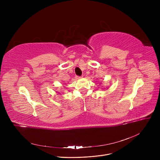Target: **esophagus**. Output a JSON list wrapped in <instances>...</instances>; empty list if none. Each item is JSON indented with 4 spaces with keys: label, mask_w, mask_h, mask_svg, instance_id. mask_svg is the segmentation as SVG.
<instances>
[{
    "label": "esophagus",
    "mask_w": 160,
    "mask_h": 160,
    "mask_svg": "<svg viewBox=\"0 0 160 160\" xmlns=\"http://www.w3.org/2000/svg\"><path fill=\"white\" fill-rule=\"evenodd\" d=\"M82 77H77V78H78V79H80V78H81Z\"/></svg>",
    "instance_id": "obj_1"
}]
</instances>
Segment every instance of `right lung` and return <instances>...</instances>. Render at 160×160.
Masks as SVG:
<instances>
[{"instance_id": "right-lung-1", "label": "right lung", "mask_w": 160, "mask_h": 160, "mask_svg": "<svg viewBox=\"0 0 160 160\" xmlns=\"http://www.w3.org/2000/svg\"><path fill=\"white\" fill-rule=\"evenodd\" d=\"M57 93H58V94H60V93H58V92H57Z\"/></svg>"}]
</instances>
